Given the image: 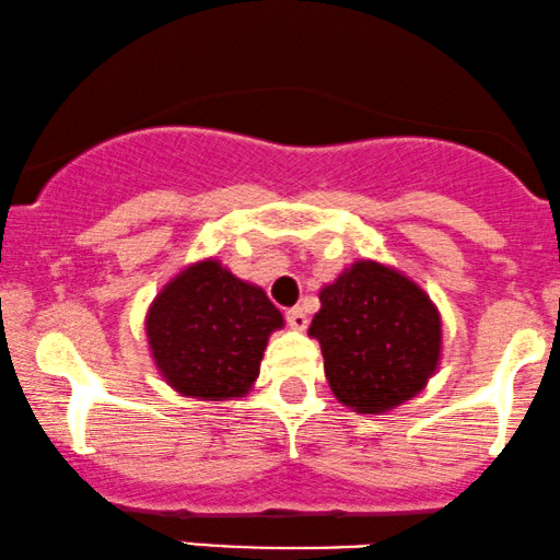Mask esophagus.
<instances>
[{
  "instance_id": "1",
  "label": "esophagus",
  "mask_w": 560,
  "mask_h": 560,
  "mask_svg": "<svg viewBox=\"0 0 560 560\" xmlns=\"http://www.w3.org/2000/svg\"><path fill=\"white\" fill-rule=\"evenodd\" d=\"M285 319H288V325L293 327V330H306V325H308L306 312H304V308H301V306L288 308V312H285Z\"/></svg>"
}]
</instances>
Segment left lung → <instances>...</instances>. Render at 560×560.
Returning <instances> with one entry per match:
<instances>
[{"label":"left lung","mask_w":560,"mask_h":560,"mask_svg":"<svg viewBox=\"0 0 560 560\" xmlns=\"http://www.w3.org/2000/svg\"><path fill=\"white\" fill-rule=\"evenodd\" d=\"M308 335L319 340L335 398L359 413L411 400L440 361V314L417 282L357 261L319 291Z\"/></svg>","instance_id":"1"}]
</instances>
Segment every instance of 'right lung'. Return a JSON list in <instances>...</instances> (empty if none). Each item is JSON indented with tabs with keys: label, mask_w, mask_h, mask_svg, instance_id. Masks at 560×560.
Segmentation results:
<instances>
[{
	"label": "right lung",
	"mask_w": 560,
	"mask_h": 560,
	"mask_svg": "<svg viewBox=\"0 0 560 560\" xmlns=\"http://www.w3.org/2000/svg\"><path fill=\"white\" fill-rule=\"evenodd\" d=\"M280 327L282 314L267 293L217 259L183 269L147 314L156 370L177 393L201 400L246 396L269 332Z\"/></svg>",
	"instance_id": "1"
}]
</instances>
